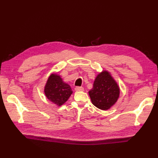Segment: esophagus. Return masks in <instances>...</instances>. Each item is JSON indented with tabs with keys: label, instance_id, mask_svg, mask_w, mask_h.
Masks as SVG:
<instances>
[{
	"label": "esophagus",
	"instance_id": "1",
	"mask_svg": "<svg viewBox=\"0 0 158 158\" xmlns=\"http://www.w3.org/2000/svg\"><path fill=\"white\" fill-rule=\"evenodd\" d=\"M75 89L77 92H81V91H83V90H84V88H83V87H76Z\"/></svg>",
	"mask_w": 158,
	"mask_h": 158
}]
</instances>
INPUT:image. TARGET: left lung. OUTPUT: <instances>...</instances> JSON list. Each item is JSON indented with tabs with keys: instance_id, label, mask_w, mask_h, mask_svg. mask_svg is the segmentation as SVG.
Wrapping results in <instances>:
<instances>
[{
	"instance_id": "8db88e82",
	"label": "left lung",
	"mask_w": 158,
	"mask_h": 158,
	"mask_svg": "<svg viewBox=\"0 0 158 158\" xmlns=\"http://www.w3.org/2000/svg\"><path fill=\"white\" fill-rule=\"evenodd\" d=\"M92 104L101 110H108L118 100L119 87L110 73L102 70L96 76L93 88L89 91Z\"/></svg>"
}]
</instances>
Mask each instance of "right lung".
Listing matches in <instances>:
<instances>
[{
	"mask_svg": "<svg viewBox=\"0 0 158 158\" xmlns=\"http://www.w3.org/2000/svg\"><path fill=\"white\" fill-rule=\"evenodd\" d=\"M44 92L47 98L58 106L64 104L73 94L70 86L56 73H52L49 77Z\"/></svg>",
	"mask_w": 158,
	"mask_h": 158,
	"instance_id": "1",
	"label": "right lung"
}]
</instances>
